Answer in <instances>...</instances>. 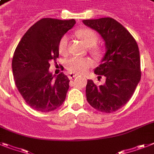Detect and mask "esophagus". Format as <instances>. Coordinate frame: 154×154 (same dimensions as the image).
Wrapping results in <instances>:
<instances>
[{
	"instance_id": "obj_1",
	"label": "esophagus",
	"mask_w": 154,
	"mask_h": 154,
	"mask_svg": "<svg viewBox=\"0 0 154 154\" xmlns=\"http://www.w3.org/2000/svg\"><path fill=\"white\" fill-rule=\"evenodd\" d=\"M77 76V74H76V73H69V75H68V77H69V79H72V78H73V77H76Z\"/></svg>"
}]
</instances>
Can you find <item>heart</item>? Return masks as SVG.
<instances>
[{
  "mask_svg": "<svg viewBox=\"0 0 154 154\" xmlns=\"http://www.w3.org/2000/svg\"><path fill=\"white\" fill-rule=\"evenodd\" d=\"M77 36L84 41L88 47L91 48V51L95 53L99 52V49L95 47L99 40V37L95 32L91 29H81L77 32ZM68 41L69 37L63 35L59 39L58 43V51L62 55H66L68 52ZM93 65V61L90 58L72 57L66 63V69L70 73L76 74H81L85 73Z\"/></svg>",
  "mask_w": 154,
  "mask_h": 154,
  "instance_id": "obj_1",
  "label": "heart"
}]
</instances>
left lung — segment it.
<instances>
[{
    "mask_svg": "<svg viewBox=\"0 0 154 154\" xmlns=\"http://www.w3.org/2000/svg\"><path fill=\"white\" fill-rule=\"evenodd\" d=\"M83 23L101 35L106 49L95 69V74L105 76L106 82L98 86L88 80L87 101L100 112L113 113L129 101L140 81L139 47L131 33L112 18L85 19Z\"/></svg>",
    "mask_w": 154,
    "mask_h": 154,
    "instance_id": "obj_1",
    "label": "left lung"
}]
</instances>
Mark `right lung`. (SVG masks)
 <instances>
[{"label": "right lung", "mask_w": 154, "mask_h": 154, "mask_svg": "<svg viewBox=\"0 0 154 154\" xmlns=\"http://www.w3.org/2000/svg\"><path fill=\"white\" fill-rule=\"evenodd\" d=\"M75 23L74 19H40L26 32L15 48L11 64L15 85L35 110L51 112L65 101L69 78L61 73L54 79L49 73V62L59 58V39Z\"/></svg>", "instance_id": "add662e5"}]
</instances>
